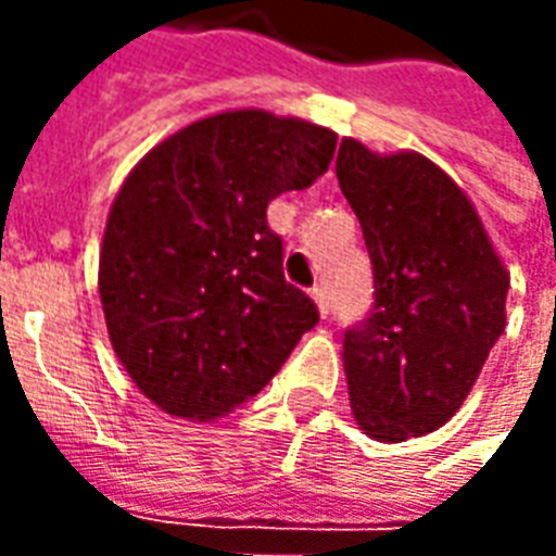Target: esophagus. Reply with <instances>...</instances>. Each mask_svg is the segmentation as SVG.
Listing matches in <instances>:
<instances>
[{"mask_svg":"<svg viewBox=\"0 0 556 556\" xmlns=\"http://www.w3.org/2000/svg\"><path fill=\"white\" fill-rule=\"evenodd\" d=\"M309 298H313L318 315H321V318H327V313H330V298H327V289H321V286H318V289L309 291Z\"/></svg>","mask_w":556,"mask_h":556,"instance_id":"34e87169","label":"esophagus"}]
</instances>
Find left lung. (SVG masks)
Returning <instances> with one entry per match:
<instances>
[{
	"mask_svg": "<svg viewBox=\"0 0 556 556\" xmlns=\"http://www.w3.org/2000/svg\"><path fill=\"white\" fill-rule=\"evenodd\" d=\"M337 178L375 277L372 313L342 342L351 414L372 441L402 443L465 405L506 327L509 270L470 195L426 154L342 137Z\"/></svg>",
	"mask_w": 556,
	"mask_h": 556,
	"instance_id": "1",
	"label": "left lung"
}]
</instances>
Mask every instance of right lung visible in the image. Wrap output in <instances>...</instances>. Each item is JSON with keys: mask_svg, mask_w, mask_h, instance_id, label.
<instances>
[{"mask_svg": "<svg viewBox=\"0 0 556 556\" xmlns=\"http://www.w3.org/2000/svg\"><path fill=\"white\" fill-rule=\"evenodd\" d=\"M337 139L294 115L226 110L157 142L118 187L98 291L115 357L160 410L229 417L315 327L267 205L327 172Z\"/></svg>", "mask_w": 556, "mask_h": 556, "instance_id": "add662e5", "label": "right lung"}]
</instances>
